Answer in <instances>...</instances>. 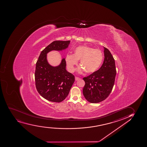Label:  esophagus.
Segmentation results:
<instances>
[{
    "label": "esophagus",
    "mask_w": 147,
    "mask_h": 147,
    "mask_svg": "<svg viewBox=\"0 0 147 147\" xmlns=\"http://www.w3.org/2000/svg\"><path fill=\"white\" fill-rule=\"evenodd\" d=\"M80 80V78H78V77H76L75 78V80H76V81H77V80Z\"/></svg>",
    "instance_id": "1"
}]
</instances>
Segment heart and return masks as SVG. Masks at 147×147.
I'll list each match as a JSON object with an SVG mask.
<instances>
[{
  "label": "heart",
  "instance_id": "obj_1",
  "mask_svg": "<svg viewBox=\"0 0 147 147\" xmlns=\"http://www.w3.org/2000/svg\"><path fill=\"white\" fill-rule=\"evenodd\" d=\"M103 59V54L100 50L88 46L76 47L74 49V54H67L65 57L67 69L70 72L74 71L75 66L80 60L81 66L78 69L79 72L85 71L87 74H91L98 70Z\"/></svg>",
  "mask_w": 147,
  "mask_h": 147
}]
</instances>
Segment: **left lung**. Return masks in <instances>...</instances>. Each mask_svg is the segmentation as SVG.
Wrapping results in <instances>:
<instances>
[{"instance_id": "left-lung-1", "label": "left lung", "mask_w": 147, "mask_h": 147, "mask_svg": "<svg viewBox=\"0 0 147 147\" xmlns=\"http://www.w3.org/2000/svg\"><path fill=\"white\" fill-rule=\"evenodd\" d=\"M104 49L105 59L100 69L83 78L85 83L83 94L91 103H98L105 100L111 92L115 83V60L107 49L104 47Z\"/></svg>"}]
</instances>
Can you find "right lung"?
<instances>
[{
	"label": "right lung",
	"instance_id": "add662e5",
	"mask_svg": "<svg viewBox=\"0 0 147 147\" xmlns=\"http://www.w3.org/2000/svg\"><path fill=\"white\" fill-rule=\"evenodd\" d=\"M70 40H55L42 51L36 64L35 80L36 89L41 96L47 100L60 102L69 93L74 76L66 69L65 59L57 67L47 62V54L53 50L62 51L68 47Z\"/></svg>",
	"mask_w": 147,
	"mask_h": 147
}]
</instances>
